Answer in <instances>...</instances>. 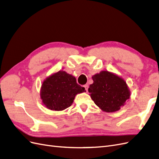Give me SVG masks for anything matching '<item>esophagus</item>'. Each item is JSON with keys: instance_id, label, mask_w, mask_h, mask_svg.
I'll use <instances>...</instances> for the list:
<instances>
[{"instance_id": "1", "label": "esophagus", "mask_w": 159, "mask_h": 159, "mask_svg": "<svg viewBox=\"0 0 159 159\" xmlns=\"http://www.w3.org/2000/svg\"><path fill=\"white\" fill-rule=\"evenodd\" d=\"M84 88H85V90L88 91V88H89V86H88V84H85V85H84Z\"/></svg>"}]
</instances>
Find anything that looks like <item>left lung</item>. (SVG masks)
Returning <instances> with one entry per match:
<instances>
[{"label":"left lung","instance_id":"1","mask_svg":"<svg viewBox=\"0 0 159 159\" xmlns=\"http://www.w3.org/2000/svg\"><path fill=\"white\" fill-rule=\"evenodd\" d=\"M88 91L96 105L105 112L117 111L130 98L131 91L123 78L108 71L92 76Z\"/></svg>","mask_w":159,"mask_h":159}]
</instances>
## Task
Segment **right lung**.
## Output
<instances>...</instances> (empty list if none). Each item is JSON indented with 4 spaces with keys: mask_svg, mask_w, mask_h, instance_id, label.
I'll list each match as a JSON object with an SVG mask.
<instances>
[{
    "mask_svg": "<svg viewBox=\"0 0 159 159\" xmlns=\"http://www.w3.org/2000/svg\"><path fill=\"white\" fill-rule=\"evenodd\" d=\"M76 82L74 76L63 70L51 74L44 80L40 99L44 106L52 111H63L70 107L76 95L85 92Z\"/></svg>",
    "mask_w": 159,
    "mask_h": 159,
    "instance_id": "right-lung-1",
    "label": "right lung"
}]
</instances>
